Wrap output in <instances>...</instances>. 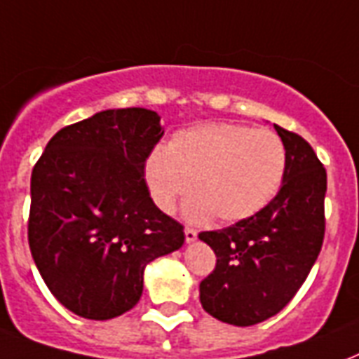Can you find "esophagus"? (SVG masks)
Masks as SVG:
<instances>
[{"mask_svg":"<svg viewBox=\"0 0 359 359\" xmlns=\"http://www.w3.org/2000/svg\"><path fill=\"white\" fill-rule=\"evenodd\" d=\"M196 240V230L191 229V226H185V241L191 243V241Z\"/></svg>","mask_w":359,"mask_h":359,"instance_id":"obj_1","label":"esophagus"}]
</instances>
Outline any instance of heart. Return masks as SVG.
I'll return each instance as SVG.
<instances>
[{"label":"heart","instance_id":"obj_1","mask_svg":"<svg viewBox=\"0 0 359 359\" xmlns=\"http://www.w3.org/2000/svg\"><path fill=\"white\" fill-rule=\"evenodd\" d=\"M286 168L285 144L273 130L240 123H205L180 130L166 149L146 161V180L155 204L172 211L191 189L189 217L215 215L234 223L271 202Z\"/></svg>","mask_w":359,"mask_h":359}]
</instances>
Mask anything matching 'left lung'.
<instances>
[{
    "instance_id": "obj_1",
    "label": "left lung",
    "mask_w": 359,
    "mask_h": 359,
    "mask_svg": "<svg viewBox=\"0 0 359 359\" xmlns=\"http://www.w3.org/2000/svg\"><path fill=\"white\" fill-rule=\"evenodd\" d=\"M275 130L286 151L277 196L251 217L198 234L217 257L200 283V304L232 326L277 315L307 279L326 232V168L305 138L279 125Z\"/></svg>"
}]
</instances>
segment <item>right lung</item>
<instances>
[{"label": "right lung", "mask_w": 359, "mask_h": 359, "mask_svg": "<svg viewBox=\"0 0 359 359\" xmlns=\"http://www.w3.org/2000/svg\"><path fill=\"white\" fill-rule=\"evenodd\" d=\"M159 121L146 108L104 110L57 130L33 166L32 257L54 298L82 318L133 309L146 264L185 241L144 176L165 135Z\"/></svg>", "instance_id": "add662e5"}]
</instances>
